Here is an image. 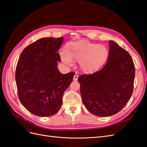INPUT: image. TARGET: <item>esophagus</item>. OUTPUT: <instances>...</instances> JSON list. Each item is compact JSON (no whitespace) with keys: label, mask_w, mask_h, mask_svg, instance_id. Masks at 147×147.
<instances>
[{"label":"esophagus","mask_w":147,"mask_h":147,"mask_svg":"<svg viewBox=\"0 0 147 147\" xmlns=\"http://www.w3.org/2000/svg\"><path fill=\"white\" fill-rule=\"evenodd\" d=\"M78 75L77 74H75L74 75V81H77V80H78Z\"/></svg>","instance_id":"esophagus-1"}]
</instances>
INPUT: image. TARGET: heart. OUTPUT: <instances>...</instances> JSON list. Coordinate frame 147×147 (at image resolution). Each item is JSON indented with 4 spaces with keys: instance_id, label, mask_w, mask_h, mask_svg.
Returning <instances> with one entry per match:
<instances>
[{
    "instance_id": "1",
    "label": "heart",
    "mask_w": 147,
    "mask_h": 147,
    "mask_svg": "<svg viewBox=\"0 0 147 147\" xmlns=\"http://www.w3.org/2000/svg\"><path fill=\"white\" fill-rule=\"evenodd\" d=\"M108 55V49L104 45L79 41L70 43L65 51L61 53V58L65 64L69 67L74 66V61L79 62L83 72L90 74L98 70Z\"/></svg>"
}]
</instances>
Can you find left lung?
I'll return each instance as SVG.
<instances>
[{
  "instance_id": "left-lung-1",
  "label": "left lung",
  "mask_w": 147,
  "mask_h": 147,
  "mask_svg": "<svg viewBox=\"0 0 147 147\" xmlns=\"http://www.w3.org/2000/svg\"><path fill=\"white\" fill-rule=\"evenodd\" d=\"M109 43L108 61L104 67L78 78L83 104L97 117H110L122 110L134 86L135 67L131 56L114 41Z\"/></svg>"
}]
</instances>
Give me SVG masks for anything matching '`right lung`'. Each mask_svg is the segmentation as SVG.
Here are the masks:
<instances>
[{
  "label": "right lung",
  "mask_w": 147,
  "mask_h": 147,
  "mask_svg": "<svg viewBox=\"0 0 147 147\" xmlns=\"http://www.w3.org/2000/svg\"><path fill=\"white\" fill-rule=\"evenodd\" d=\"M63 37L42 38L26 47L17 63L15 80L20 102L29 112L50 117L58 112L75 73L62 74L58 50Z\"/></svg>",
  "instance_id": "obj_1"
}]
</instances>
